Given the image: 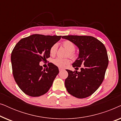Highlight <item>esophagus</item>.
Masks as SVG:
<instances>
[{
  "label": "esophagus",
  "instance_id": "1",
  "mask_svg": "<svg viewBox=\"0 0 121 121\" xmlns=\"http://www.w3.org/2000/svg\"><path fill=\"white\" fill-rule=\"evenodd\" d=\"M63 69H63V68H59V71H60H60H61V70H63Z\"/></svg>",
  "mask_w": 121,
  "mask_h": 121
}]
</instances>
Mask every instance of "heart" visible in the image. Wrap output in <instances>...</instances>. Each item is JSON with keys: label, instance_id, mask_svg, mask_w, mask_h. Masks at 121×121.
Returning <instances> with one entry per match:
<instances>
[{"label": "heart", "instance_id": "obj_1", "mask_svg": "<svg viewBox=\"0 0 121 121\" xmlns=\"http://www.w3.org/2000/svg\"><path fill=\"white\" fill-rule=\"evenodd\" d=\"M63 46L69 52V56L72 58H74L75 56V53L74 51L75 49V46L72 42L70 41H65L63 42ZM58 45L57 44H54L53 45L51 46L49 49V53L51 56H53L55 55L57 53ZM53 63L54 65L60 68H64L66 65H68L70 63V60L69 59H63L60 58H57L53 60Z\"/></svg>", "mask_w": 121, "mask_h": 121}]
</instances>
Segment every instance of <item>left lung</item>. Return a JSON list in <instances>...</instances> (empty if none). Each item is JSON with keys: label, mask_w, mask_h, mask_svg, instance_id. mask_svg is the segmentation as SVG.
Returning <instances> with one entry per match:
<instances>
[{"label": "left lung", "mask_w": 121, "mask_h": 121, "mask_svg": "<svg viewBox=\"0 0 121 121\" xmlns=\"http://www.w3.org/2000/svg\"><path fill=\"white\" fill-rule=\"evenodd\" d=\"M78 47L79 57L72 64L75 69L82 65L80 72L66 69L68 77L65 86L70 95L79 99L90 96L102 84L108 64L105 46L96 38L89 36H64Z\"/></svg>", "instance_id": "8db88e82"}]
</instances>
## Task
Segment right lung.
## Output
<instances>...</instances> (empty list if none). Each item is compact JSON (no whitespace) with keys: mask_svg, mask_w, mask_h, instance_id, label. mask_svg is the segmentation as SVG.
<instances>
[{"mask_svg":"<svg viewBox=\"0 0 121 121\" xmlns=\"http://www.w3.org/2000/svg\"><path fill=\"white\" fill-rule=\"evenodd\" d=\"M61 37L34 34L20 39L15 46L11 56L13 76L26 95L39 96L52 86L58 68L49 63L47 68H43L39 62L50 57V48Z\"/></svg>","mask_w":121,"mask_h":121,"instance_id":"obj_1","label":"right lung"}]
</instances>
